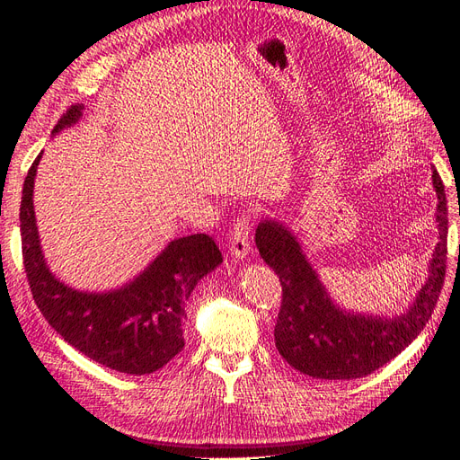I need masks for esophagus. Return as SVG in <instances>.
<instances>
[{
  "instance_id": "esophagus-1",
  "label": "esophagus",
  "mask_w": 460,
  "mask_h": 460,
  "mask_svg": "<svg viewBox=\"0 0 460 460\" xmlns=\"http://www.w3.org/2000/svg\"><path fill=\"white\" fill-rule=\"evenodd\" d=\"M252 252V215H242L234 222L230 255L235 259H243Z\"/></svg>"
}]
</instances>
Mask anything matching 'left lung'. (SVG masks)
I'll return each instance as SVG.
<instances>
[{
    "mask_svg": "<svg viewBox=\"0 0 460 460\" xmlns=\"http://www.w3.org/2000/svg\"><path fill=\"white\" fill-rule=\"evenodd\" d=\"M431 180L438 193L439 242L429 261L426 284L409 311L395 318L340 309L318 280L296 235L276 220L259 222L257 249L282 284L274 341L289 367L320 380L360 378L389 363L424 330L447 269V199L436 169Z\"/></svg>",
    "mask_w": 460,
    "mask_h": 460,
    "instance_id": "obj_1",
    "label": "left lung"
}]
</instances>
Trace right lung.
<instances>
[{
	"label": "right lung",
	"mask_w": 460,
	"mask_h": 460,
	"mask_svg": "<svg viewBox=\"0 0 460 460\" xmlns=\"http://www.w3.org/2000/svg\"><path fill=\"white\" fill-rule=\"evenodd\" d=\"M82 109L68 107L53 134L76 124ZM40 159L24 178L21 201L24 272L38 309L66 343L95 363L132 376L163 368L184 349L186 301L201 278L222 262L218 245L211 235L191 234L172 240L119 289L90 294L68 288L51 274L40 247L32 201Z\"/></svg>",
	"instance_id": "right-lung-1"
}]
</instances>
